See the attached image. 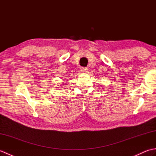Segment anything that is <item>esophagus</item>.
I'll list each match as a JSON object with an SVG mask.
<instances>
[{
    "instance_id": "34e87169",
    "label": "esophagus",
    "mask_w": 156,
    "mask_h": 156,
    "mask_svg": "<svg viewBox=\"0 0 156 156\" xmlns=\"http://www.w3.org/2000/svg\"><path fill=\"white\" fill-rule=\"evenodd\" d=\"M87 68H84V67H81L80 68V72H82V73H86V72H87Z\"/></svg>"
}]
</instances>
